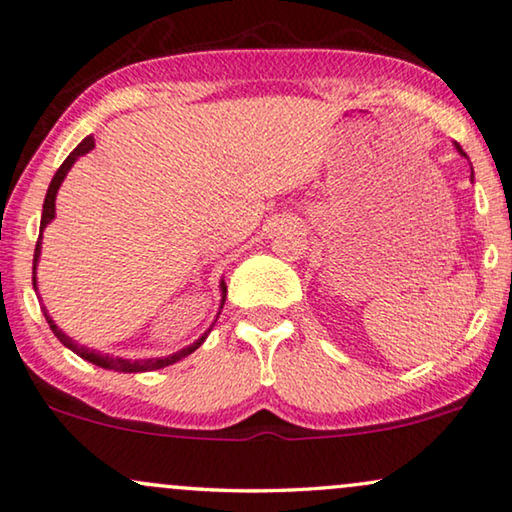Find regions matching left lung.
I'll return each mask as SVG.
<instances>
[{"instance_id":"1","label":"left lung","mask_w":512,"mask_h":512,"mask_svg":"<svg viewBox=\"0 0 512 512\" xmlns=\"http://www.w3.org/2000/svg\"><path fill=\"white\" fill-rule=\"evenodd\" d=\"M455 147H457V152H459V154H464V152H462V147H459V145H455ZM464 157H466V154H464Z\"/></svg>"}]
</instances>
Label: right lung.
I'll return each instance as SVG.
<instances>
[{
	"instance_id": "add662e5",
	"label": "right lung",
	"mask_w": 512,
	"mask_h": 512,
	"mask_svg": "<svg viewBox=\"0 0 512 512\" xmlns=\"http://www.w3.org/2000/svg\"><path fill=\"white\" fill-rule=\"evenodd\" d=\"M92 147H94V138H92V136H87V138L83 140V143H80V145L76 147V150H73V152L69 154V157L64 159V164L57 168V173H55V177H53V182H50V187H48L46 201H43V214H41V235H39V240H36V249H34V268H32V270H34V277H32V284H34V291H36V293H39V288H36V265H39V256H41V238H43V228H46V226L50 224V221L55 219V198H57V191H59V187H62V182H64L66 173H69L71 166L76 164V159H78V157H83V154L90 152ZM224 300H226V284H224V281H221V307H224ZM41 309H43V316H46V321H48V325H50V330L55 332V337H57L59 342H62L66 348H71L73 353L80 355V358L87 360V362H92V365H96V367L113 369V372H124V374H131V372H152V369H161V367L173 365V362L182 360V358H187L189 353H194L196 348L205 342V337L210 335V330H207L201 339H196L194 344L187 346V348H182V351H177V353H173V355H168V358L127 360V358H115V355L99 353V351H94V348H87V346H80V344H76V342H73L71 337H66L64 332L57 328L53 318L48 316L46 307H41ZM217 318H219V316H217Z\"/></svg>"
}]
</instances>
